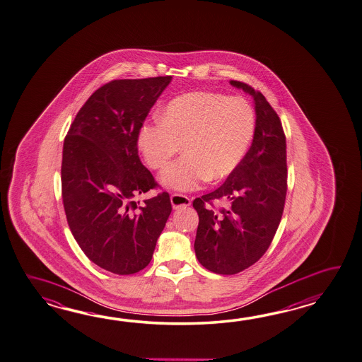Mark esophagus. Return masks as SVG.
I'll return each instance as SVG.
<instances>
[{
	"instance_id": "34e87169",
	"label": "esophagus",
	"mask_w": 362,
	"mask_h": 362,
	"mask_svg": "<svg viewBox=\"0 0 362 362\" xmlns=\"http://www.w3.org/2000/svg\"><path fill=\"white\" fill-rule=\"evenodd\" d=\"M170 200H171V205H173L174 209L185 208V206L191 205V199L187 197L185 194H180V193H173Z\"/></svg>"
}]
</instances>
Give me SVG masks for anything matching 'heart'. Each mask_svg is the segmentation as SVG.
I'll return each instance as SVG.
<instances>
[{"label":"heart","mask_w":362,"mask_h":362,"mask_svg":"<svg viewBox=\"0 0 362 362\" xmlns=\"http://www.w3.org/2000/svg\"><path fill=\"white\" fill-rule=\"evenodd\" d=\"M158 118L140 127L137 148L151 169L161 170L182 144L185 156L162 173L161 185L183 192L228 177L248 152L256 129L247 98L206 90L175 97Z\"/></svg>","instance_id":"heart-1"}]
</instances>
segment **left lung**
<instances>
[{
  "instance_id": "1",
  "label": "left lung",
  "mask_w": 362,
  "mask_h": 362,
  "mask_svg": "<svg viewBox=\"0 0 362 362\" xmlns=\"http://www.w3.org/2000/svg\"><path fill=\"white\" fill-rule=\"evenodd\" d=\"M230 83L255 100L253 141L223 185L193 200L199 214L196 257L205 269L222 275L240 273L265 255L287 194V146L278 114L261 92L243 81ZM214 200L226 206L216 209Z\"/></svg>"
}]
</instances>
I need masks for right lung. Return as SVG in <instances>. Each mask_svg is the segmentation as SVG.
<instances>
[{"label":"right lung","mask_w":362,"mask_h":362,"mask_svg":"<svg viewBox=\"0 0 362 362\" xmlns=\"http://www.w3.org/2000/svg\"><path fill=\"white\" fill-rule=\"evenodd\" d=\"M171 76L112 81L81 106L64 137L61 182L67 223L84 255L110 273L151 262L171 213L168 192L140 161L137 135Z\"/></svg>","instance_id":"obj_1"}]
</instances>
